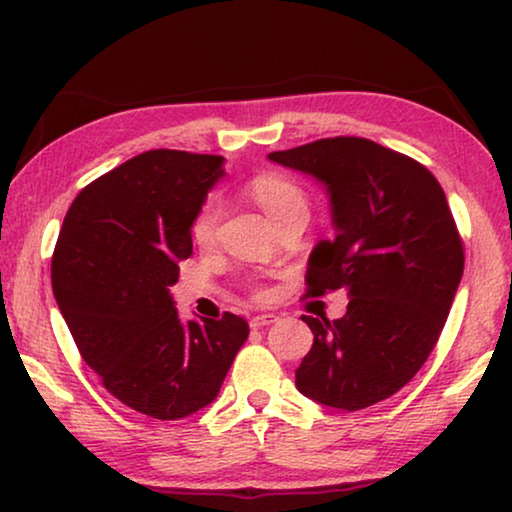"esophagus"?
Returning a JSON list of instances; mask_svg holds the SVG:
<instances>
[{
    "mask_svg": "<svg viewBox=\"0 0 512 512\" xmlns=\"http://www.w3.org/2000/svg\"><path fill=\"white\" fill-rule=\"evenodd\" d=\"M278 318L273 313H262V315H253V318H250V327L253 329H262V327H266V325H273V322H276Z\"/></svg>",
    "mask_w": 512,
    "mask_h": 512,
    "instance_id": "obj_1",
    "label": "esophagus"
}]
</instances>
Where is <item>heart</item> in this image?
Returning <instances> with one entry per match:
<instances>
[{
    "mask_svg": "<svg viewBox=\"0 0 512 512\" xmlns=\"http://www.w3.org/2000/svg\"><path fill=\"white\" fill-rule=\"evenodd\" d=\"M246 192L276 227L290 220L306 222L311 215V197H308L306 187L290 176L278 174V171H264V174L250 178ZM222 215H225L222 197L220 194H208L192 220V239L197 243H211L218 236ZM264 294L266 292L257 287L255 297L262 299Z\"/></svg>",
    "mask_w": 512,
    "mask_h": 512,
    "instance_id": "b5f03b06",
    "label": "heart"
}]
</instances>
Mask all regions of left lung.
Instances as JSON below:
<instances>
[{
	"mask_svg": "<svg viewBox=\"0 0 512 512\" xmlns=\"http://www.w3.org/2000/svg\"><path fill=\"white\" fill-rule=\"evenodd\" d=\"M269 160L327 185L336 236L315 246L306 294L348 290L338 320L301 315L313 348L297 387L362 410L408 385L438 343L464 273V241L441 183L413 157L362 136H334Z\"/></svg>",
	"mask_w": 512,
	"mask_h": 512,
	"instance_id": "obj_1",
	"label": "left lung"
}]
</instances>
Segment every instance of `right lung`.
I'll return each instance as SVG.
<instances>
[{
  "label": "right lung",
  "mask_w": 512,
  "mask_h": 512,
  "mask_svg": "<svg viewBox=\"0 0 512 512\" xmlns=\"http://www.w3.org/2000/svg\"><path fill=\"white\" fill-rule=\"evenodd\" d=\"M225 174L220 155L157 148L85 185L50 278L76 348L136 413L181 420L218 397L250 334L234 313L183 325L169 287L192 255V220Z\"/></svg>",
  "instance_id": "right-lung-1"
}]
</instances>
